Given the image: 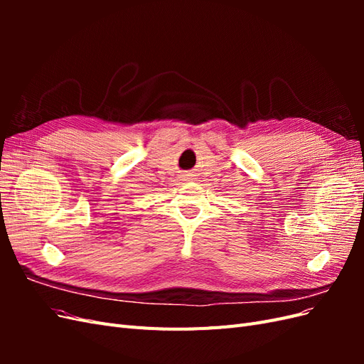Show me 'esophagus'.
<instances>
[{
  "label": "esophagus",
  "instance_id": "34e87169",
  "mask_svg": "<svg viewBox=\"0 0 364 364\" xmlns=\"http://www.w3.org/2000/svg\"><path fill=\"white\" fill-rule=\"evenodd\" d=\"M190 179H191L190 174H185V176H183V181H190Z\"/></svg>",
  "mask_w": 364,
  "mask_h": 364
}]
</instances>
